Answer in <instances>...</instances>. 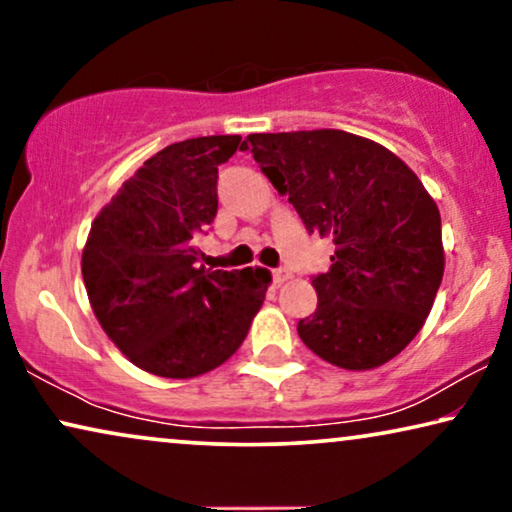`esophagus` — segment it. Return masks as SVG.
I'll return each instance as SVG.
<instances>
[{"label": "esophagus", "instance_id": "1", "mask_svg": "<svg viewBox=\"0 0 512 512\" xmlns=\"http://www.w3.org/2000/svg\"><path fill=\"white\" fill-rule=\"evenodd\" d=\"M272 279H275V284H284L291 279V272L286 268H277V270H272Z\"/></svg>", "mask_w": 512, "mask_h": 512}]
</instances>
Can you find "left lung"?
Instances as JSON below:
<instances>
[{
  "label": "left lung",
  "instance_id": "obj_1",
  "mask_svg": "<svg viewBox=\"0 0 512 512\" xmlns=\"http://www.w3.org/2000/svg\"><path fill=\"white\" fill-rule=\"evenodd\" d=\"M296 207L307 233L333 237L312 279L317 310L298 321L314 354L373 370L422 331L445 270L440 212L396 153L345 130L256 132L242 142Z\"/></svg>",
  "mask_w": 512,
  "mask_h": 512
}]
</instances>
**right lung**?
Instances as JSON below:
<instances>
[{"instance_id":"right-lung-1","label":"right lung","mask_w":512,"mask_h":512,"mask_svg":"<svg viewBox=\"0 0 512 512\" xmlns=\"http://www.w3.org/2000/svg\"><path fill=\"white\" fill-rule=\"evenodd\" d=\"M240 135L195 137L151 156L95 216L81 256L90 307L137 368L170 380L205 375L247 338L272 282L265 268L207 270L219 165Z\"/></svg>"}]
</instances>
